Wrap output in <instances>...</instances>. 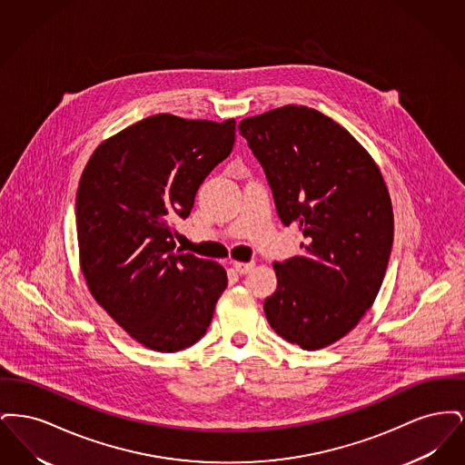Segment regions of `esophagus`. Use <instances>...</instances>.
Masks as SVG:
<instances>
[{"label":"esophagus","instance_id":"34e87169","mask_svg":"<svg viewBox=\"0 0 465 465\" xmlns=\"http://www.w3.org/2000/svg\"><path fill=\"white\" fill-rule=\"evenodd\" d=\"M233 268H235V272L237 273H249L252 268H254V263L252 262H249V263H242V262H233Z\"/></svg>","mask_w":465,"mask_h":465}]
</instances>
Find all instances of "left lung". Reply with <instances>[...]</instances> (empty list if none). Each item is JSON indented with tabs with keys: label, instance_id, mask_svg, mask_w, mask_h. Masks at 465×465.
<instances>
[{
	"label": "left lung",
	"instance_id": "obj_1",
	"mask_svg": "<svg viewBox=\"0 0 465 465\" xmlns=\"http://www.w3.org/2000/svg\"><path fill=\"white\" fill-rule=\"evenodd\" d=\"M239 133L260 160L277 214L303 232V252L273 263L266 321L305 351L352 331L375 302L394 241V213L371 155L330 116L282 106L243 118Z\"/></svg>",
	"mask_w": 465,
	"mask_h": 465
}]
</instances>
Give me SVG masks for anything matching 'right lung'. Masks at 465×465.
I'll return each mask as SVG.
<instances>
[{"mask_svg":"<svg viewBox=\"0 0 465 465\" xmlns=\"http://www.w3.org/2000/svg\"><path fill=\"white\" fill-rule=\"evenodd\" d=\"M235 120L148 116L101 143L76 192L80 266L94 300L141 345L183 351L205 334L226 272L174 251L209 173L230 155Z\"/></svg>","mask_w":465,"mask_h":465,"instance_id":"obj_1","label":"right lung"}]
</instances>
